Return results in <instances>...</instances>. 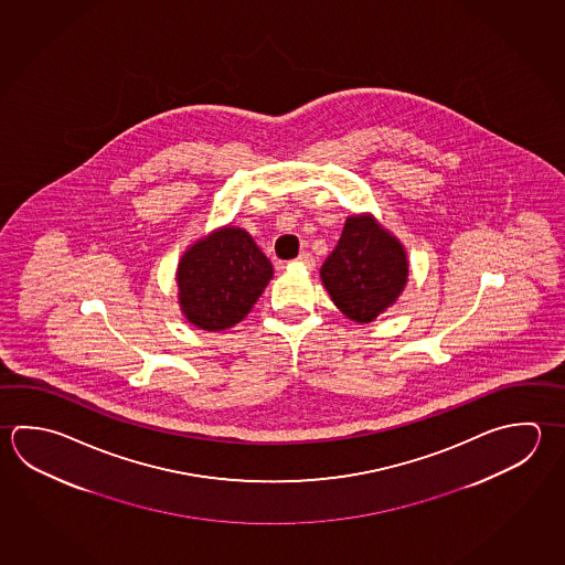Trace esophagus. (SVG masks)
Masks as SVG:
<instances>
[{
    "mask_svg": "<svg viewBox=\"0 0 565 565\" xmlns=\"http://www.w3.org/2000/svg\"><path fill=\"white\" fill-rule=\"evenodd\" d=\"M297 265H302L307 270H312V268L317 267V260H315L310 253H300L297 257Z\"/></svg>",
    "mask_w": 565,
    "mask_h": 565,
    "instance_id": "obj_1",
    "label": "esophagus"
}]
</instances>
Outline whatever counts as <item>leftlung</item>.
Listing matches in <instances>:
<instances>
[{"mask_svg": "<svg viewBox=\"0 0 565 565\" xmlns=\"http://www.w3.org/2000/svg\"><path fill=\"white\" fill-rule=\"evenodd\" d=\"M320 278L340 312L356 322H372L401 297L408 257L401 241L374 216H349Z\"/></svg>", "mask_w": 565, "mask_h": 565, "instance_id": "obj_1", "label": "left lung"}]
</instances>
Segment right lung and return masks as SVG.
<instances>
[{
	"instance_id": "1",
	"label": "right lung",
	"mask_w": 565,
	"mask_h": 565,
	"mask_svg": "<svg viewBox=\"0 0 565 565\" xmlns=\"http://www.w3.org/2000/svg\"><path fill=\"white\" fill-rule=\"evenodd\" d=\"M273 278V265L253 236L223 226L189 246L179 260V305L196 329H231L245 319Z\"/></svg>"
}]
</instances>
